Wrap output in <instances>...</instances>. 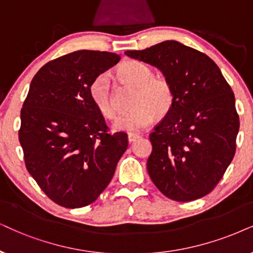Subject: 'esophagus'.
Here are the masks:
<instances>
[{
	"instance_id": "esophagus-1",
	"label": "esophagus",
	"mask_w": 253,
	"mask_h": 253,
	"mask_svg": "<svg viewBox=\"0 0 253 253\" xmlns=\"http://www.w3.org/2000/svg\"><path fill=\"white\" fill-rule=\"evenodd\" d=\"M137 139H139V135L136 134H128V142H134Z\"/></svg>"
}]
</instances>
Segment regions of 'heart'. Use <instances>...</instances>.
<instances>
[{
	"instance_id": "1",
	"label": "heart",
	"mask_w": 253,
	"mask_h": 253,
	"mask_svg": "<svg viewBox=\"0 0 253 253\" xmlns=\"http://www.w3.org/2000/svg\"><path fill=\"white\" fill-rule=\"evenodd\" d=\"M118 76L124 82L137 87L133 107L114 121L116 130L129 134L142 132L152 125L154 117H165L174 104V89L170 82L162 77H155L154 70L149 65L129 60L118 68ZM89 97L103 116L113 118L117 114V106L112 94L111 77L108 73H100L89 84Z\"/></svg>"
}]
</instances>
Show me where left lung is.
Returning a JSON list of instances; mask_svg holds the SVG:
<instances>
[{
  "label": "left lung",
  "instance_id": "8db88e82",
  "mask_svg": "<svg viewBox=\"0 0 253 253\" xmlns=\"http://www.w3.org/2000/svg\"><path fill=\"white\" fill-rule=\"evenodd\" d=\"M125 55L158 68L174 89V104L150 133L147 170L165 196L189 202L212 191L236 152L235 94L206 53L166 41Z\"/></svg>",
  "mask_w": 253,
  "mask_h": 253
}]
</instances>
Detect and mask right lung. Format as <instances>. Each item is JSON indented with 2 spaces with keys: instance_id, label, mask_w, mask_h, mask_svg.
<instances>
[{
  "instance_id": "1",
  "label": "right lung",
  "mask_w": 253,
  "mask_h": 253,
  "mask_svg": "<svg viewBox=\"0 0 253 253\" xmlns=\"http://www.w3.org/2000/svg\"><path fill=\"white\" fill-rule=\"evenodd\" d=\"M119 60L106 51H75L46 63L31 81L18 137L28 171L58 206L93 203L126 152L127 134L108 133L89 97L91 82Z\"/></svg>"
}]
</instances>
